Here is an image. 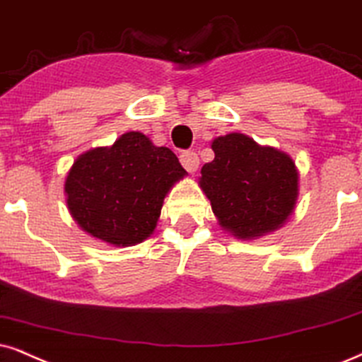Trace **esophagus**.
Segmentation results:
<instances>
[{"label": "esophagus", "instance_id": "1", "mask_svg": "<svg viewBox=\"0 0 362 362\" xmlns=\"http://www.w3.org/2000/svg\"><path fill=\"white\" fill-rule=\"evenodd\" d=\"M180 162L189 173H195L197 170H199L200 160H199V155H197L195 152H184L180 155Z\"/></svg>", "mask_w": 362, "mask_h": 362}]
</instances>
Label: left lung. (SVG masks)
Here are the masks:
<instances>
[{"mask_svg": "<svg viewBox=\"0 0 362 362\" xmlns=\"http://www.w3.org/2000/svg\"><path fill=\"white\" fill-rule=\"evenodd\" d=\"M210 147L215 158L200 170L199 187L227 234L254 240L289 222L299 200V170L289 153L237 132Z\"/></svg>", "mask_w": 362, "mask_h": 362, "instance_id": "obj_1", "label": "left lung"}]
</instances>
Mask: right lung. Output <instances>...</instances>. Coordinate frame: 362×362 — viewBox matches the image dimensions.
Wrapping results in <instances>:
<instances>
[{
  "mask_svg": "<svg viewBox=\"0 0 362 362\" xmlns=\"http://www.w3.org/2000/svg\"><path fill=\"white\" fill-rule=\"evenodd\" d=\"M185 175L170 148L127 132L108 147L78 155L63 189L81 230L108 245L130 247L153 234L163 200Z\"/></svg>",
  "mask_w": 362,
  "mask_h": 362,
  "instance_id": "right-lung-1",
  "label": "right lung"
}]
</instances>
